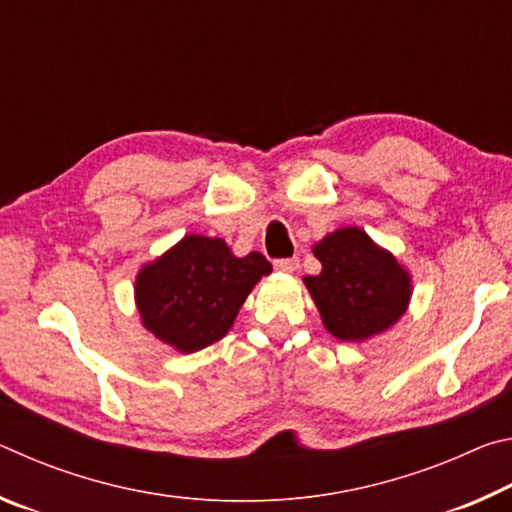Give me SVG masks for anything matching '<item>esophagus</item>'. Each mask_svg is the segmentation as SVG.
Listing matches in <instances>:
<instances>
[{"instance_id": "1", "label": "esophagus", "mask_w": 512, "mask_h": 512, "mask_svg": "<svg viewBox=\"0 0 512 512\" xmlns=\"http://www.w3.org/2000/svg\"><path fill=\"white\" fill-rule=\"evenodd\" d=\"M298 264H300L298 257H282V259H275V262H273L277 271H282V273H293L298 268Z\"/></svg>"}]
</instances>
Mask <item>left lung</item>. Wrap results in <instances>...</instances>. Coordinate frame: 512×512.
I'll return each instance as SVG.
<instances>
[{
	"label": "left lung",
	"instance_id": "obj_1",
	"mask_svg": "<svg viewBox=\"0 0 512 512\" xmlns=\"http://www.w3.org/2000/svg\"><path fill=\"white\" fill-rule=\"evenodd\" d=\"M323 264L305 284L325 327L341 341H363L400 318L411 298L409 273L359 228H341L314 246Z\"/></svg>",
	"mask_w": 512,
	"mask_h": 512
}]
</instances>
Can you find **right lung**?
Returning <instances> with one entry per match:
<instances>
[{"label":"right lung","mask_w":512,"mask_h":512,"mask_svg":"<svg viewBox=\"0 0 512 512\" xmlns=\"http://www.w3.org/2000/svg\"><path fill=\"white\" fill-rule=\"evenodd\" d=\"M268 273L262 253L235 257L223 239L187 235L137 275V309L160 341L196 352L228 334L250 289Z\"/></svg>","instance_id":"obj_1"}]
</instances>
